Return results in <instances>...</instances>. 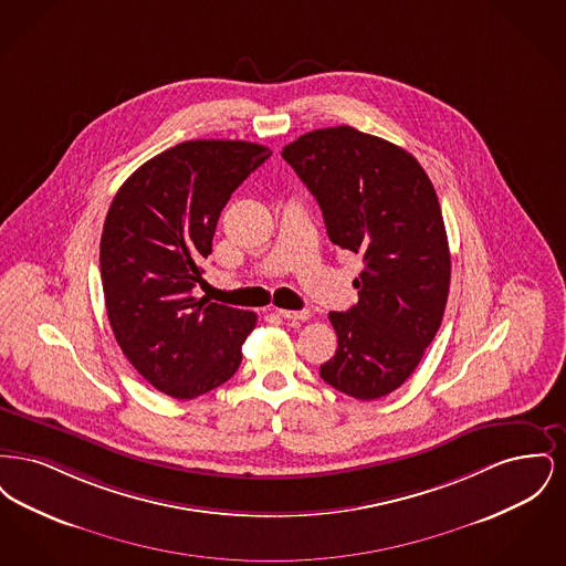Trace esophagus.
<instances>
[{
    "label": "esophagus",
    "instance_id": "obj_1",
    "mask_svg": "<svg viewBox=\"0 0 566 566\" xmlns=\"http://www.w3.org/2000/svg\"><path fill=\"white\" fill-rule=\"evenodd\" d=\"M277 314H280L284 321H310V312H307V310H301V312H291V310H277Z\"/></svg>",
    "mask_w": 566,
    "mask_h": 566
}]
</instances>
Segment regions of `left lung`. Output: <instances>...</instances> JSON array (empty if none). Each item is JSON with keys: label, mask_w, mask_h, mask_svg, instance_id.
<instances>
[{"label": "left lung", "mask_w": 566, "mask_h": 566, "mask_svg": "<svg viewBox=\"0 0 566 566\" xmlns=\"http://www.w3.org/2000/svg\"><path fill=\"white\" fill-rule=\"evenodd\" d=\"M282 157L316 197L328 240L365 261L358 303L328 314L337 350L321 377L360 401L386 397L446 312L452 265L437 192L407 150L348 125L301 135Z\"/></svg>", "instance_id": "obj_1"}]
</instances>
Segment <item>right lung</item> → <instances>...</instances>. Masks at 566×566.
Masks as SVG:
<instances>
[{"label":"right lung","instance_id":"add662e5","mask_svg":"<svg viewBox=\"0 0 566 566\" xmlns=\"http://www.w3.org/2000/svg\"><path fill=\"white\" fill-rule=\"evenodd\" d=\"M271 157L242 139H190L144 163L112 199L99 243L108 321L157 390L187 401L242 363L256 314L195 298L231 192Z\"/></svg>","mask_w":566,"mask_h":566}]
</instances>
